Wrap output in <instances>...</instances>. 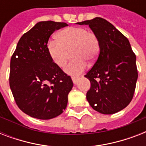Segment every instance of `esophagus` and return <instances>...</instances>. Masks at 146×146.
Masks as SVG:
<instances>
[{
    "label": "esophagus",
    "mask_w": 146,
    "mask_h": 146,
    "mask_svg": "<svg viewBox=\"0 0 146 146\" xmlns=\"http://www.w3.org/2000/svg\"><path fill=\"white\" fill-rule=\"evenodd\" d=\"M72 80H73V83H74V84H76V83L77 82L78 80H79V78L75 77V76H73V77H72Z\"/></svg>",
    "instance_id": "1"
}]
</instances>
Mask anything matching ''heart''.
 <instances>
[{
	"instance_id": "heart-1",
	"label": "heart",
	"mask_w": 146,
	"mask_h": 146,
	"mask_svg": "<svg viewBox=\"0 0 146 146\" xmlns=\"http://www.w3.org/2000/svg\"><path fill=\"white\" fill-rule=\"evenodd\" d=\"M57 40L48 43V51L57 66L64 67L72 53L74 58L65 67V72L72 76L82 73L86 62L93 61L99 52V41L92 31L82 27H69L57 33Z\"/></svg>"
}]
</instances>
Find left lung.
I'll use <instances>...</instances> for the list:
<instances>
[{"label":"left lung","mask_w":146,"mask_h":146,"mask_svg":"<svg viewBox=\"0 0 146 146\" xmlns=\"http://www.w3.org/2000/svg\"><path fill=\"white\" fill-rule=\"evenodd\" d=\"M77 23L89 25L99 41L97 60L85 75L91 82L87 101L99 113H117L133 97L138 78L136 54L127 38L106 19L96 17Z\"/></svg>","instance_id":"left-lung-1"}]
</instances>
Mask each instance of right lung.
Listing matches in <instances>:
<instances>
[{
    "label": "right lung",
    "mask_w": 146,
    "mask_h": 146,
    "mask_svg": "<svg viewBox=\"0 0 146 146\" xmlns=\"http://www.w3.org/2000/svg\"><path fill=\"white\" fill-rule=\"evenodd\" d=\"M66 23L39 22L23 34L10 59V86L17 106L33 117L48 120L66 109L73 83L53 62L48 42Z\"/></svg>",
    "instance_id": "1"
}]
</instances>
